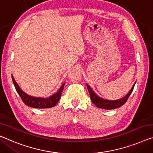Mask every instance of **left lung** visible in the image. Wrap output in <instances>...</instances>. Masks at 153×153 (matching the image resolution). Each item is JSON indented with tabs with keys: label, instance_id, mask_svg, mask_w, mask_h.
I'll return each instance as SVG.
<instances>
[{
	"label": "left lung",
	"instance_id": "8db88e82",
	"mask_svg": "<svg viewBox=\"0 0 153 153\" xmlns=\"http://www.w3.org/2000/svg\"><path fill=\"white\" fill-rule=\"evenodd\" d=\"M135 84V83L133 84L131 89L130 90L129 93L126 94L125 97H124L120 99H117V100H114V101L106 100V99L99 97L98 95H97V94L93 91V89L90 87V86L88 84H86V86H87V88L88 90L90 97H91L92 102H93L94 105L97 106V107H98L99 108L105 109V110H113V109L118 108L120 107V106L124 105V104L126 103V101H127L128 98L129 97L130 94H131L134 88Z\"/></svg>",
	"mask_w": 153,
	"mask_h": 153
}]
</instances>
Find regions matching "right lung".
<instances>
[{
	"mask_svg": "<svg viewBox=\"0 0 153 153\" xmlns=\"http://www.w3.org/2000/svg\"><path fill=\"white\" fill-rule=\"evenodd\" d=\"M12 80L13 83L15 86L16 91L18 92L19 95L20 96L23 102L26 104V105L29 107L34 108H52L56 105L57 103L59 101V99L61 97L62 92L63 91L65 83L62 84L61 87L59 88V91L56 93L53 94V95L49 97L48 98H42V97H32L28 95L25 92H24L20 88V87L17 84L15 79L11 75Z\"/></svg>",
	"mask_w": 153,
	"mask_h": 153,
	"instance_id": "right-lung-1",
	"label": "right lung"
}]
</instances>
